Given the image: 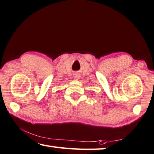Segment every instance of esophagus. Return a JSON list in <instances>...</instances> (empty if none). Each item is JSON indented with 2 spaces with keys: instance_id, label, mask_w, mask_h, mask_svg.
Listing matches in <instances>:
<instances>
[{
  "instance_id": "esophagus-1",
  "label": "esophagus",
  "mask_w": 154,
  "mask_h": 154,
  "mask_svg": "<svg viewBox=\"0 0 154 154\" xmlns=\"http://www.w3.org/2000/svg\"><path fill=\"white\" fill-rule=\"evenodd\" d=\"M74 77L75 80H79L80 79V74H79V73H76V74H74Z\"/></svg>"
}]
</instances>
